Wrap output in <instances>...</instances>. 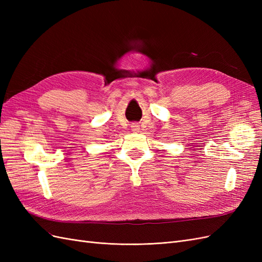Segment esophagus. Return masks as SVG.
I'll return each instance as SVG.
<instances>
[{
  "label": "esophagus",
  "mask_w": 262,
  "mask_h": 262,
  "mask_svg": "<svg viewBox=\"0 0 262 262\" xmlns=\"http://www.w3.org/2000/svg\"><path fill=\"white\" fill-rule=\"evenodd\" d=\"M131 129H132V131H134V132H137V131H139V129H140V126H139L138 124H132V125H131Z\"/></svg>",
  "instance_id": "esophagus-1"
}]
</instances>
